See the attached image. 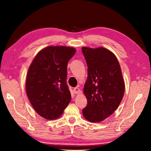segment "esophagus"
Returning a JSON list of instances; mask_svg holds the SVG:
<instances>
[{"mask_svg":"<svg viewBox=\"0 0 151 151\" xmlns=\"http://www.w3.org/2000/svg\"><path fill=\"white\" fill-rule=\"evenodd\" d=\"M74 93H75V94H78L80 93V88H79L78 87H75V88H74Z\"/></svg>","mask_w":151,"mask_h":151,"instance_id":"obj_1","label":"esophagus"}]
</instances>
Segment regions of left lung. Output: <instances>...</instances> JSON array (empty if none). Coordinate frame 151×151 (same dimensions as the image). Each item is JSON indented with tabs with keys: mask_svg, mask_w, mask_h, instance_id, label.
Listing matches in <instances>:
<instances>
[{
	"mask_svg": "<svg viewBox=\"0 0 151 151\" xmlns=\"http://www.w3.org/2000/svg\"><path fill=\"white\" fill-rule=\"evenodd\" d=\"M88 66L83 92L87 105L83 114L87 121L101 122L118 108L124 93V82L119 63L111 51L103 47H82Z\"/></svg>",
	"mask_w": 151,
	"mask_h": 151,
	"instance_id": "1",
	"label": "left lung"
}]
</instances>
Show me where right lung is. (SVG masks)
<instances>
[{
	"instance_id": "add662e5",
	"label": "right lung",
	"mask_w": 151,
	"mask_h": 151,
	"mask_svg": "<svg viewBox=\"0 0 151 151\" xmlns=\"http://www.w3.org/2000/svg\"><path fill=\"white\" fill-rule=\"evenodd\" d=\"M75 52L73 47L49 46L38 52L29 66L27 94L35 111L43 118H59L70 103L67 65Z\"/></svg>"
}]
</instances>
